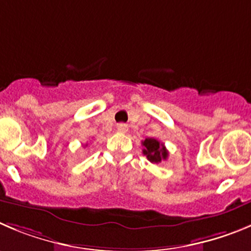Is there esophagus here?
Here are the masks:
<instances>
[{"instance_id": "obj_1", "label": "esophagus", "mask_w": 251, "mask_h": 251, "mask_svg": "<svg viewBox=\"0 0 251 251\" xmlns=\"http://www.w3.org/2000/svg\"><path fill=\"white\" fill-rule=\"evenodd\" d=\"M118 131H119V132H121V133L127 132V125H125V124H119Z\"/></svg>"}]
</instances>
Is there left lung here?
<instances>
[{
	"mask_svg": "<svg viewBox=\"0 0 251 251\" xmlns=\"http://www.w3.org/2000/svg\"><path fill=\"white\" fill-rule=\"evenodd\" d=\"M142 146H144L142 152L150 162L160 163L161 161L167 160L168 151L166 150L165 145L161 144L158 140L149 137L145 141H142Z\"/></svg>",
	"mask_w": 251,
	"mask_h": 251,
	"instance_id": "left-lung-1",
	"label": "left lung"
}]
</instances>
